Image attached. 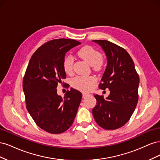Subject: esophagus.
I'll list each match as a JSON object with an SVG mask.
<instances>
[{
    "mask_svg": "<svg viewBox=\"0 0 160 160\" xmlns=\"http://www.w3.org/2000/svg\"><path fill=\"white\" fill-rule=\"evenodd\" d=\"M90 94L89 93H87V92H83V98H86L87 96H88V95H89Z\"/></svg>",
    "mask_w": 160,
    "mask_h": 160,
    "instance_id": "obj_1",
    "label": "esophagus"
}]
</instances>
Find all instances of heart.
Returning a JSON list of instances; mask_svg holds the SVG:
<instances>
[{
  "mask_svg": "<svg viewBox=\"0 0 160 160\" xmlns=\"http://www.w3.org/2000/svg\"><path fill=\"white\" fill-rule=\"evenodd\" d=\"M78 56L85 61L96 71L103 68L104 60L102 54L91 46L82 47L77 52ZM73 59L71 56H67L62 61V68L67 74H70L72 71ZM97 79L94 76H77L71 80V85L74 88L81 91H89L93 88Z\"/></svg>",
  "mask_w": 160,
  "mask_h": 160,
  "instance_id": "obj_1",
  "label": "heart"
}]
</instances>
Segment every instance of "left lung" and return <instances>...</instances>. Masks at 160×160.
I'll return each instance as SVG.
<instances>
[{"label": "left lung", "instance_id": "left-lung-1", "mask_svg": "<svg viewBox=\"0 0 160 160\" xmlns=\"http://www.w3.org/2000/svg\"><path fill=\"white\" fill-rule=\"evenodd\" d=\"M93 41L101 46L108 59L99 88L109 89L110 93L105 99L94 95L97 105L92 113L101 128L116 129L128 122L136 108L139 77L132 57L123 47L106 40Z\"/></svg>", "mask_w": 160, "mask_h": 160}]
</instances>
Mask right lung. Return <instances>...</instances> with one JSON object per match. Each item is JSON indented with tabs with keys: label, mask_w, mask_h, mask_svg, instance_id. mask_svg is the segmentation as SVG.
<instances>
[{
	"label": "right lung",
	"mask_w": 160,
	"mask_h": 160,
	"mask_svg": "<svg viewBox=\"0 0 160 160\" xmlns=\"http://www.w3.org/2000/svg\"><path fill=\"white\" fill-rule=\"evenodd\" d=\"M74 39L59 38L44 43L33 53L22 81L26 108L36 124L45 132L59 134L73 123L82 94L67 90L64 99L57 95V85H65L62 68L65 53L80 45ZM65 88H68L67 84Z\"/></svg>",
	"instance_id": "1"
}]
</instances>
